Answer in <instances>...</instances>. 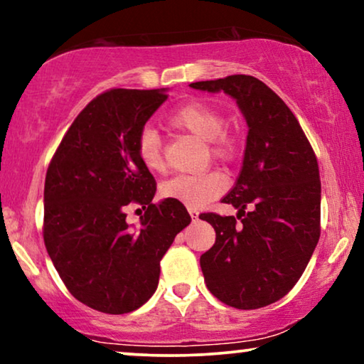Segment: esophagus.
Here are the masks:
<instances>
[{
  "mask_svg": "<svg viewBox=\"0 0 364 364\" xmlns=\"http://www.w3.org/2000/svg\"><path fill=\"white\" fill-rule=\"evenodd\" d=\"M188 213H191L192 220H197V218H198V212L193 210V208H188Z\"/></svg>",
  "mask_w": 364,
  "mask_h": 364,
  "instance_id": "1",
  "label": "esophagus"
}]
</instances>
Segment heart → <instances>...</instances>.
Wrapping results in <instances>:
<instances>
[{
	"label": "heart",
	"instance_id": "heart-1",
	"mask_svg": "<svg viewBox=\"0 0 364 364\" xmlns=\"http://www.w3.org/2000/svg\"><path fill=\"white\" fill-rule=\"evenodd\" d=\"M171 126L187 132L198 141L210 146V154L215 159H228L233 152L230 137L223 132L225 117L212 104L192 101L183 104L168 119ZM137 156L149 172L164 171L166 162L162 156L161 137L152 129H146L137 141ZM227 182L220 173H202V176H178L167 181L161 187V196L176 200L187 208H202L215 200L225 191Z\"/></svg>",
	"mask_w": 364,
	"mask_h": 364
}]
</instances>
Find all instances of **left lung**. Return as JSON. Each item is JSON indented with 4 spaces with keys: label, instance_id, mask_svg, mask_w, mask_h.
Instances as JSON below:
<instances>
[{
    "label": "left lung",
    "instance_id": "8db88e82",
    "mask_svg": "<svg viewBox=\"0 0 364 364\" xmlns=\"http://www.w3.org/2000/svg\"><path fill=\"white\" fill-rule=\"evenodd\" d=\"M191 87L235 99L248 127L240 176L223 197L241 222L200 215L215 230V243L200 257L207 288L238 310L267 306L295 287L320 238L315 152L293 112L260 79L235 74Z\"/></svg>",
    "mask_w": 364,
    "mask_h": 364
}]
</instances>
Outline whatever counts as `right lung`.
I'll return each mask as SVG.
<instances>
[{
  "instance_id": "right-lung-1",
  "label": "right lung",
  "mask_w": 364,
  "mask_h": 364,
  "mask_svg": "<svg viewBox=\"0 0 364 364\" xmlns=\"http://www.w3.org/2000/svg\"><path fill=\"white\" fill-rule=\"evenodd\" d=\"M168 89H111L82 109L63 137L44 182V243L71 295L92 310L122 315L154 295L161 260L191 223L187 208L152 203L156 181L137 156L146 122ZM142 205L137 229L125 220Z\"/></svg>"
}]
</instances>
